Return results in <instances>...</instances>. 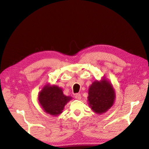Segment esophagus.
Segmentation results:
<instances>
[{
	"label": "esophagus",
	"instance_id": "obj_1",
	"mask_svg": "<svg viewBox=\"0 0 149 149\" xmlns=\"http://www.w3.org/2000/svg\"><path fill=\"white\" fill-rule=\"evenodd\" d=\"M75 97L76 98V99L80 100V99H81V95L80 93H77V94H75Z\"/></svg>",
	"mask_w": 149,
	"mask_h": 149
}]
</instances>
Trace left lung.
<instances>
[{
	"instance_id": "1",
	"label": "left lung",
	"mask_w": 149,
	"mask_h": 149,
	"mask_svg": "<svg viewBox=\"0 0 149 149\" xmlns=\"http://www.w3.org/2000/svg\"><path fill=\"white\" fill-rule=\"evenodd\" d=\"M115 99V92L113 85L105 79L94 81L89 88L88 104L95 113H106L113 105Z\"/></svg>"
}]
</instances>
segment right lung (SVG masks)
Returning <instances> with one entry per match:
<instances>
[{
  "label": "right lung",
  "mask_w": 149,
  "mask_h": 149,
  "mask_svg": "<svg viewBox=\"0 0 149 149\" xmlns=\"http://www.w3.org/2000/svg\"><path fill=\"white\" fill-rule=\"evenodd\" d=\"M71 99V97L63 94L62 88L55 85H45L38 94L39 102L44 111L54 116L61 114Z\"/></svg>",
  "instance_id": "1"
}]
</instances>
